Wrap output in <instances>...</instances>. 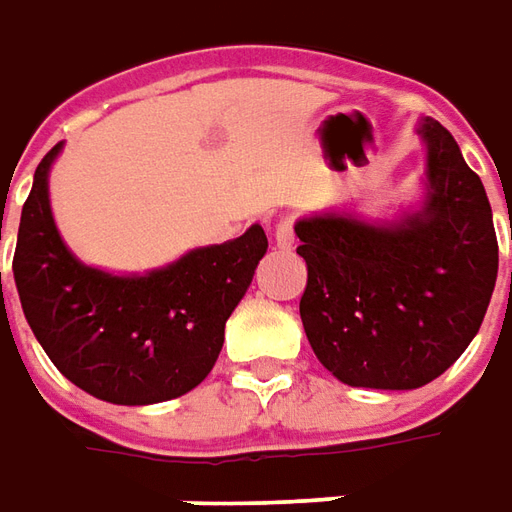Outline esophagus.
Masks as SVG:
<instances>
[{
  "label": "esophagus",
  "instance_id": "1",
  "mask_svg": "<svg viewBox=\"0 0 512 512\" xmlns=\"http://www.w3.org/2000/svg\"><path fill=\"white\" fill-rule=\"evenodd\" d=\"M275 245L278 248H292L295 245V217H284L275 226Z\"/></svg>",
  "mask_w": 512,
  "mask_h": 512
}]
</instances>
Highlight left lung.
Masks as SVG:
<instances>
[{"label":"left lung","instance_id":"8db88e82","mask_svg":"<svg viewBox=\"0 0 512 512\" xmlns=\"http://www.w3.org/2000/svg\"><path fill=\"white\" fill-rule=\"evenodd\" d=\"M427 195L397 223L347 212L297 220L308 284L300 320L320 364L347 386L419 389L477 336L499 270L491 204L455 137L419 121Z\"/></svg>","mask_w":512,"mask_h":512}]
</instances>
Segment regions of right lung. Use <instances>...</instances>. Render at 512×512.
I'll return each instance as SVG.
<instances>
[{"instance_id": "right-lung-1", "label": "right lung", "mask_w": 512, "mask_h": 512, "mask_svg": "<svg viewBox=\"0 0 512 512\" xmlns=\"http://www.w3.org/2000/svg\"><path fill=\"white\" fill-rule=\"evenodd\" d=\"M35 168L21 209L13 275L24 317L52 364L93 397L151 405L192 391L223 350L231 311L267 253L264 228L195 248L143 275L88 267L65 248L49 206V170Z\"/></svg>"}]
</instances>
